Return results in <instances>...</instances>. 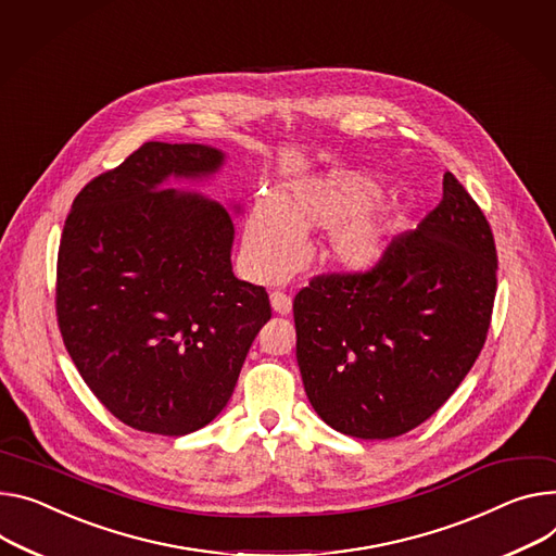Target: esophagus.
Listing matches in <instances>:
<instances>
[{"mask_svg": "<svg viewBox=\"0 0 556 556\" xmlns=\"http://www.w3.org/2000/svg\"><path fill=\"white\" fill-rule=\"evenodd\" d=\"M269 301H271V307H274V312H276L278 316L291 314V298H289L287 293L274 291V293L269 295Z\"/></svg>", "mask_w": 556, "mask_h": 556, "instance_id": "obj_1", "label": "esophagus"}]
</instances>
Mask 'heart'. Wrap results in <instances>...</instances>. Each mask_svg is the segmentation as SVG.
<instances>
[{"mask_svg": "<svg viewBox=\"0 0 556 556\" xmlns=\"http://www.w3.org/2000/svg\"><path fill=\"white\" fill-rule=\"evenodd\" d=\"M376 180L333 170L298 182L280 202L261 198L244 223V258L263 280L287 276L301 258L303 236L331 231L325 261L343 274H365L388 253L399 208L377 198Z\"/></svg>", "mask_w": 556, "mask_h": 556, "instance_id": "b5f03b06", "label": "heart"}]
</instances>
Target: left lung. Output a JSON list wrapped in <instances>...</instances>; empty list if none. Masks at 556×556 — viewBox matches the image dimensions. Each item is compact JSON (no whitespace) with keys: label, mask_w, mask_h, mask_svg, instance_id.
Segmentation results:
<instances>
[{"label":"left lung","mask_w":556,"mask_h":556,"mask_svg":"<svg viewBox=\"0 0 556 556\" xmlns=\"http://www.w3.org/2000/svg\"><path fill=\"white\" fill-rule=\"evenodd\" d=\"M496 249L450 174L443 200L365 274L318 276L293 298L295 358L316 414L356 439H394L430 418L479 358Z\"/></svg>","instance_id":"1"}]
</instances>
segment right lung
<instances>
[{"mask_svg":"<svg viewBox=\"0 0 556 556\" xmlns=\"http://www.w3.org/2000/svg\"><path fill=\"white\" fill-rule=\"evenodd\" d=\"M225 162L208 144L147 142L84 187L64 225V345L100 403L140 432L185 437L216 418L271 318L265 287L233 276L240 202L168 187L208 182Z\"/></svg>","mask_w":556,"mask_h":556,"instance_id":"add662e5","label":"right lung"}]
</instances>
